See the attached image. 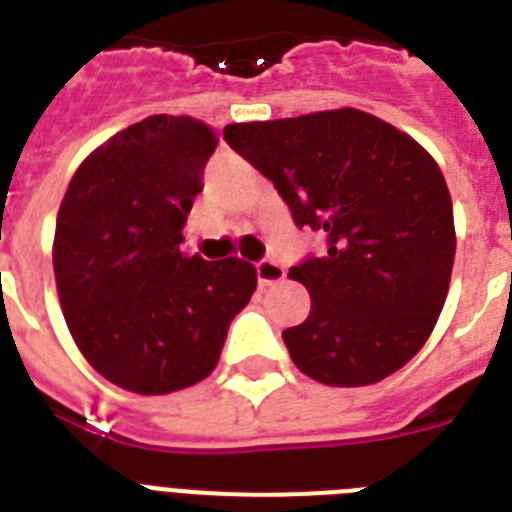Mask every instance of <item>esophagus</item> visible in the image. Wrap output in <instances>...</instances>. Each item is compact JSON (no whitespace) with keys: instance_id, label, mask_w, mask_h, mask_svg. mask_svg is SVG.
I'll list each match as a JSON object with an SVG mask.
<instances>
[{"instance_id":"1","label":"esophagus","mask_w":512,"mask_h":512,"mask_svg":"<svg viewBox=\"0 0 512 512\" xmlns=\"http://www.w3.org/2000/svg\"><path fill=\"white\" fill-rule=\"evenodd\" d=\"M284 279H287L284 265L273 263V260L257 263V281H260V287H273V284H281Z\"/></svg>"}]
</instances>
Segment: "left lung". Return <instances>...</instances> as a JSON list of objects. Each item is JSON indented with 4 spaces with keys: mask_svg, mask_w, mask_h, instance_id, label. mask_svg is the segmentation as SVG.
<instances>
[{
    "mask_svg": "<svg viewBox=\"0 0 512 512\" xmlns=\"http://www.w3.org/2000/svg\"><path fill=\"white\" fill-rule=\"evenodd\" d=\"M228 146L279 188L324 257L289 268L311 292L281 332L295 366L332 388L398 372L428 342L452 281V196L425 148L358 108L225 127Z\"/></svg>",
    "mask_w": 512,
    "mask_h": 512,
    "instance_id": "left-lung-1",
    "label": "left lung"
}]
</instances>
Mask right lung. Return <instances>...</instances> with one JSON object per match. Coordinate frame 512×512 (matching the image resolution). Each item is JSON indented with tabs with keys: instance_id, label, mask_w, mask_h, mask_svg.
<instances>
[{
	"instance_id": "1",
	"label": "right lung",
	"mask_w": 512,
	"mask_h": 512,
	"mask_svg": "<svg viewBox=\"0 0 512 512\" xmlns=\"http://www.w3.org/2000/svg\"><path fill=\"white\" fill-rule=\"evenodd\" d=\"M215 148L199 119L148 116L95 148L60 201L52 268L63 319L92 369L130 393L164 396L209 377L257 289L241 257L180 252Z\"/></svg>"
}]
</instances>
